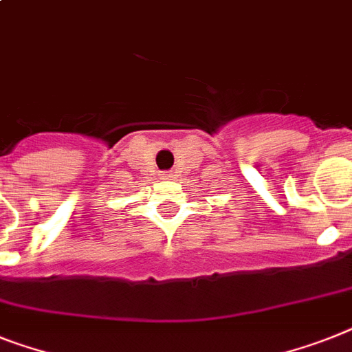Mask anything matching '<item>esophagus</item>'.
<instances>
[{"instance_id": "1", "label": "esophagus", "mask_w": 352, "mask_h": 352, "mask_svg": "<svg viewBox=\"0 0 352 352\" xmlns=\"http://www.w3.org/2000/svg\"><path fill=\"white\" fill-rule=\"evenodd\" d=\"M164 178H169V176H164Z\"/></svg>"}]
</instances>
